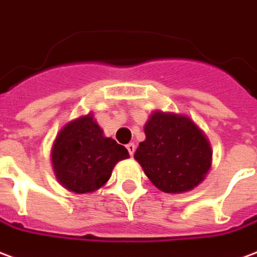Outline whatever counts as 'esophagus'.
<instances>
[{
    "label": "esophagus",
    "mask_w": 257,
    "mask_h": 257,
    "mask_svg": "<svg viewBox=\"0 0 257 257\" xmlns=\"http://www.w3.org/2000/svg\"><path fill=\"white\" fill-rule=\"evenodd\" d=\"M126 148H127V151H128V153H130V156H133V155H134V152H136V145H134L133 142H130V144H127Z\"/></svg>",
    "instance_id": "obj_1"
}]
</instances>
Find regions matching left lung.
<instances>
[{
  "mask_svg": "<svg viewBox=\"0 0 257 257\" xmlns=\"http://www.w3.org/2000/svg\"><path fill=\"white\" fill-rule=\"evenodd\" d=\"M147 140L134 153L151 182L166 193L196 188L211 168L212 152L189 117L155 112L145 124Z\"/></svg>",
  "mask_w": 257,
  "mask_h": 257,
  "instance_id": "1",
  "label": "left lung"
}]
</instances>
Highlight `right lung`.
Segmentation results:
<instances>
[{
	"label": "right lung",
	"instance_id": "obj_1",
	"mask_svg": "<svg viewBox=\"0 0 257 257\" xmlns=\"http://www.w3.org/2000/svg\"><path fill=\"white\" fill-rule=\"evenodd\" d=\"M128 152L106 138L91 115L71 121L60 131L52 151V163L59 182L75 193L100 189L110 178L117 162Z\"/></svg>",
	"mask_w": 257,
	"mask_h": 257
}]
</instances>
